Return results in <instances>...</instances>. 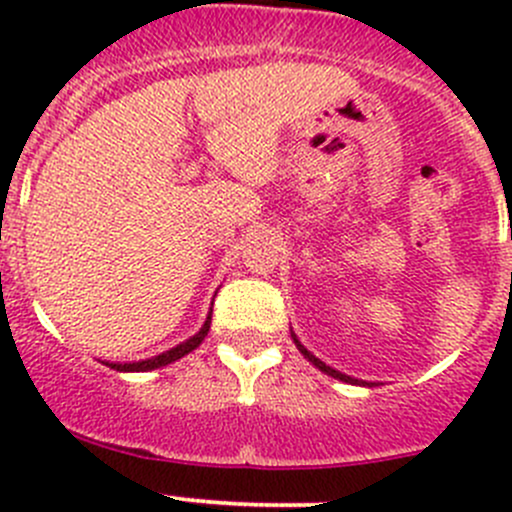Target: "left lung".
<instances>
[{"label": "left lung", "instance_id": "1", "mask_svg": "<svg viewBox=\"0 0 512 512\" xmlns=\"http://www.w3.org/2000/svg\"><path fill=\"white\" fill-rule=\"evenodd\" d=\"M292 339H294V344H297V349H299V352L304 354V359H309V361H312V364L317 366L319 371H324V374L334 376V379H339V381H347V384H359V386L364 384V381H359V379H352V376H347V374H342V371L332 369V366H327V364H324V361H322V359H317V356H314L312 352H307V349L302 347V342H299V339L294 337V334H292Z\"/></svg>", "mask_w": 512, "mask_h": 512}]
</instances>
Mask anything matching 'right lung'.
Here are the masks:
<instances>
[{
  "mask_svg": "<svg viewBox=\"0 0 512 512\" xmlns=\"http://www.w3.org/2000/svg\"><path fill=\"white\" fill-rule=\"evenodd\" d=\"M210 319H213V309H210L208 319H205V324H203V327H200V332L195 334V337L185 339L183 344H178V347L168 349V352L153 356V359L133 361V364H111V361H103V364L111 366V369H116V371H151V369H160V366H165V364H173V361H178L180 356L190 354V352H193V349L200 347V342H203V339L208 337V332H210Z\"/></svg>",
  "mask_w": 512,
  "mask_h": 512,
  "instance_id": "obj_1",
  "label": "right lung"
}]
</instances>
